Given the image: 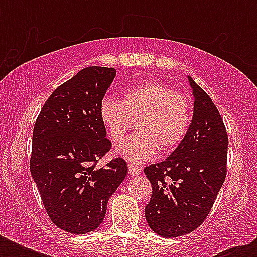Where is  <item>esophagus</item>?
I'll use <instances>...</instances> for the list:
<instances>
[{
  "label": "esophagus",
  "mask_w": 257,
  "mask_h": 257,
  "mask_svg": "<svg viewBox=\"0 0 257 257\" xmlns=\"http://www.w3.org/2000/svg\"><path fill=\"white\" fill-rule=\"evenodd\" d=\"M128 171H129V175L131 176H137L141 173V167H139V165H135V164H128Z\"/></svg>",
  "instance_id": "esophagus-1"
}]
</instances>
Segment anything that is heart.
I'll return each mask as SVG.
<instances>
[{
	"label": "heart",
	"mask_w": 257,
	"mask_h": 257,
	"mask_svg": "<svg viewBox=\"0 0 257 257\" xmlns=\"http://www.w3.org/2000/svg\"><path fill=\"white\" fill-rule=\"evenodd\" d=\"M98 116L106 136L113 143L122 140L137 118V133L125 139L117 153L132 163H144L159 148L169 152L181 144L191 125L192 105L187 96L159 81L131 86L122 101L104 97Z\"/></svg>",
	"instance_id": "b5f03b06"
}]
</instances>
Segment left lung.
<instances>
[{"label": "left lung", "mask_w": 257, "mask_h": 257, "mask_svg": "<svg viewBox=\"0 0 257 257\" xmlns=\"http://www.w3.org/2000/svg\"><path fill=\"white\" fill-rule=\"evenodd\" d=\"M193 117L187 136L164 161L144 169L152 184L145 219L155 233L179 237L201 225L227 175L228 135L219 110L189 76Z\"/></svg>", "instance_id": "1"}]
</instances>
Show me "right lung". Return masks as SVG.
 Listing matches in <instances>:
<instances>
[{
	"instance_id": "1",
	"label": "right lung",
	"mask_w": 257,
	"mask_h": 257,
	"mask_svg": "<svg viewBox=\"0 0 257 257\" xmlns=\"http://www.w3.org/2000/svg\"><path fill=\"white\" fill-rule=\"evenodd\" d=\"M114 77V68L80 70L50 94L34 125L30 173L50 220L74 235L102 223L109 197L128 172L121 157L96 167L112 148L98 106Z\"/></svg>"
}]
</instances>
